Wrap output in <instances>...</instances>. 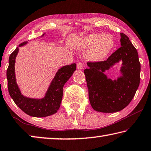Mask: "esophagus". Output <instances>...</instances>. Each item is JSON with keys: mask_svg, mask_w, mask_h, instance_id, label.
<instances>
[{"mask_svg": "<svg viewBox=\"0 0 151 151\" xmlns=\"http://www.w3.org/2000/svg\"><path fill=\"white\" fill-rule=\"evenodd\" d=\"M84 67V63L83 62H79L78 63H77V68L78 70H81L83 69Z\"/></svg>", "mask_w": 151, "mask_h": 151, "instance_id": "34e87169", "label": "esophagus"}]
</instances>
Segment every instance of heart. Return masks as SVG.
<instances>
[{
	"label": "heart",
	"mask_w": 151,
	"mask_h": 151,
	"mask_svg": "<svg viewBox=\"0 0 151 151\" xmlns=\"http://www.w3.org/2000/svg\"><path fill=\"white\" fill-rule=\"evenodd\" d=\"M114 47V41L109 34H91L84 37L78 45L81 51H88L86 57L90 61L105 59Z\"/></svg>",
	"instance_id": "obj_1"
}]
</instances>
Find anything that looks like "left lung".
<instances>
[{
    "mask_svg": "<svg viewBox=\"0 0 151 151\" xmlns=\"http://www.w3.org/2000/svg\"><path fill=\"white\" fill-rule=\"evenodd\" d=\"M121 47L104 61L88 62L84 70L92 108L103 113L122 110L135 96L140 83L141 64L135 47L125 34L121 33ZM122 61L121 76L117 80L108 79L104 72Z\"/></svg>",
    "mask_w": 151,
    "mask_h": 151,
    "instance_id": "8db88e82",
    "label": "left lung"
}]
</instances>
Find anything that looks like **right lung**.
Masks as SVG:
<instances>
[{"label": "right lung", "mask_w": 151, "mask_h": 151, "mask_svg": "<svg viewBox=\"0 0 151 151\" xmlns=\"http://www.w3.org/2000/svg\"><path fill=\"white\" fill-rule=\"evenodd\" d=\"M44 34H43L42 36ZM27 43L28 42L20 43L18 47L26 45ZM18 51L19 48L16 47L10 54L9 67L6 71L8 88L11 98L24 113L30 116L43 117L55 114L61 105L64 85L75 72L76 65L73 63L59 68L49 85L45 96L43 98L35 99L27 98L21 94L16 83L14 66Z\"/></svg>", "instance_id": "add662e5"}]
</instances>
